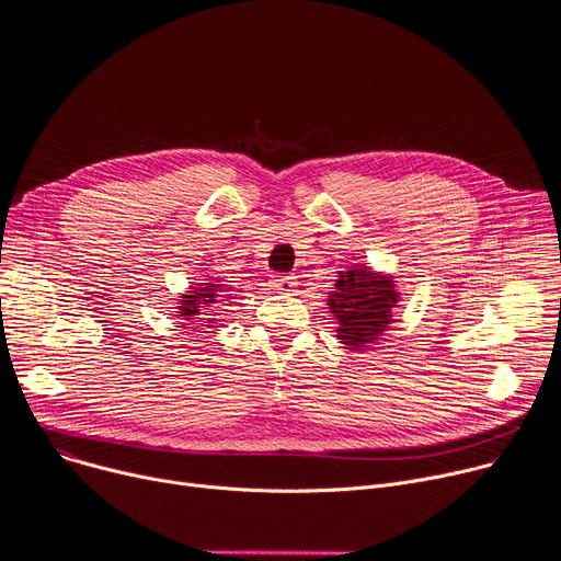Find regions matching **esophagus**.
I'll return each mask as SVG.
<instances>
[{
    "label": "esophagus",
    "instance_id": "esophagus-1",
    "mask_svg": "<svg viewBox=\"0 0 561 561\" xmlns=\"http://www.w3.org/2000/svg\"><path fill=\"white\" fill-rule=\"evenodd\" d=\"M271 286H273L277 293H290V290H295L297 279H295L293 275H277V277H273Z\"/></svg>",
    "mask_w": 561,
    "mask_h": 561
}]
</instances>
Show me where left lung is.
Listing matches in <instances>:
<instances>
[{"label":"left lung","instance_id":"8db88e82","mask_svg":"<svg viewBox=\"0 0 561 561\" xmlns=\"http://www.w3.org/2000/svg\"><path fill=\"white\" fill-rule=\"evenodd\" d=\"M333 286L327 307L339 324L335 339L352 352L375 345L394 320L392 309L399 307L401 293L394 277L365 264H352Z\"/></svg>","mask_w":561,"mask_h":561}]
</instances>
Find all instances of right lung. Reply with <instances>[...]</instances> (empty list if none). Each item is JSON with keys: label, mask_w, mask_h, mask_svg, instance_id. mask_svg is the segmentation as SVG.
I'll list each match as a JSON object with an SVG mask.
<instances>
[{"label": "right lung", "mask_w": 561, "mask_h": 561, "mask_svg": "<svg viewBox=\"0 0 561 561\" xmlns=\"http://www.w3.org/2000/svg\"><path fill=\"white\" fill-rule=\"evenodd\" d=\"M218 279H209V282H201V284H192L190 290L180 293V307H178V316L182 320H186L184 324H201V327H190L192 329H205L201 333H214L211 327L216 322V313L218 307L226 302L222 297L226 295H218L222 284H216ZM234 300V297H230Z\"/></svg>", "instance_id": "add662e5"}]
</instances>
